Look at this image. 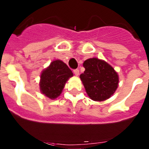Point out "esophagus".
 <instances>
[{"mask_svg":"<svg viewBox=\"0 0 149 149\" xmlns=\"http://www.w3.org/2000/svg\"><path fill=\"white\" fill-rule=\"evenodd\" d=\"M74 74H75L76 76H78L79 75V73H80V72H79L78 69H74Z\"/></svg>","mask_w":149,"mask_h":149,"instance_id":"esophagus-1","label":"esophagus"}]
</instances>
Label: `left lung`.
<instances>
[{"instance_id": "1", "label": "left lung", "mask_w": 149, "mask_h": 149, "mask_svg": "<svg viewBox=\"0 0 149 149\" xmlns=\"http://www.w3.org/2000/svg\"><path fill=\"white\" fill-rule=\"evenodd\" d=\"M83 65L85 71L80 77L89 98L96 101L110 98L119 85V75L114 68L98 58L88 59Z\"/></svg>"}]
</instances>
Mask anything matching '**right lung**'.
I'll use <instances>...</instances> for the list:
<instances>
[{
    "mask_svg": "<svg viewBox=\"0 0 149 149\" xmlns=\"http://www.w3.org/2000/svg\"><path fill=\"white\" fill-rule=\"evenodd\" d=\"M73 76L72 70L60 60L53 61L41 74V93L51 99L57 98L63 92L66 81Z\"/></svg>",
    "mask_w": 149,
    "mask_h": 149,
    "instance_id": "obj_1",
    "label": "right lung"
}]
</instances>
